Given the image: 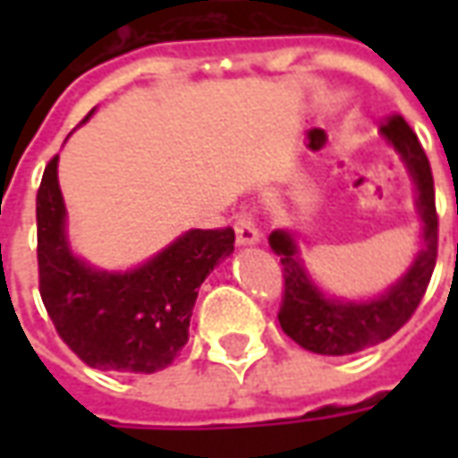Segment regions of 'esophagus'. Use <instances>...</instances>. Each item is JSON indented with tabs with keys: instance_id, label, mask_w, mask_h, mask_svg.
<instances>
[{
	"instance_id": "1",
	"label": "esophagus",
	"mask_w": 458,
	"mask_h": 458,
	"mask_svg": "<svg viewBox=\"0 0 458 458\" xmlns=\"http://www.w3.org/2000/svg\"><path fill=\"white\" fill-rule=\"evenodd\" d=\"M235 238H238V245H255V242H259V230L250 213H238L235 216Z\"/></svg>"
}]
</instances>
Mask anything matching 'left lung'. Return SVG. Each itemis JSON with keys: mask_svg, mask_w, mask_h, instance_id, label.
I'll return each mask as SVG.
<instances>
[{"mask_svg": "<svg viewBox=\"0 0 458 458\" xmlns=\"http://www.w3.org/2000/svg\"><path fill=\"white\" fill-rule=\"evenodd\" d=\"M380 131L394 149L400 151V157L417 183V210L424 223V245L410 272L387 294L373 301L353 304V301L324 297L317 284L307 277L304 265L297 258L294 238L287 230H275L269 235V245L279 255L282 277H284V292H282L277 314L279 327L292 341H297L311 353L348 355L387 341L412 318L424 292L429 287L434 265H437L439 216H437V203H434L429 159L403 114L385 117Z\"/></svg>", "mask_w": 458, "mask_h": 458, "instance_id": "1", "label": "left lung"}]
</instances>
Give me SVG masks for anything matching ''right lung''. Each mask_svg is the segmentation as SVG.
Segmentation results:
<instances>
[{
	"instance_id": "1",
	"label": "right lung",
	"mask_w": 458,
	"mask_h": 458,
	"mask_svg": "<svg viewBox=\"0 0 458 458\" xmlns=\"http://www.w3.org/2000/svg\"><path fill=\"white\" fill-rule=\"evenodd\" d=\"M64 223L55 154L36 193V258L38 292L64 344L98 370L157 373L174 363L199 287L233 252L235 230H189L147 265L107 275L71 255Z\"/></svg>"
}]
</instances>
